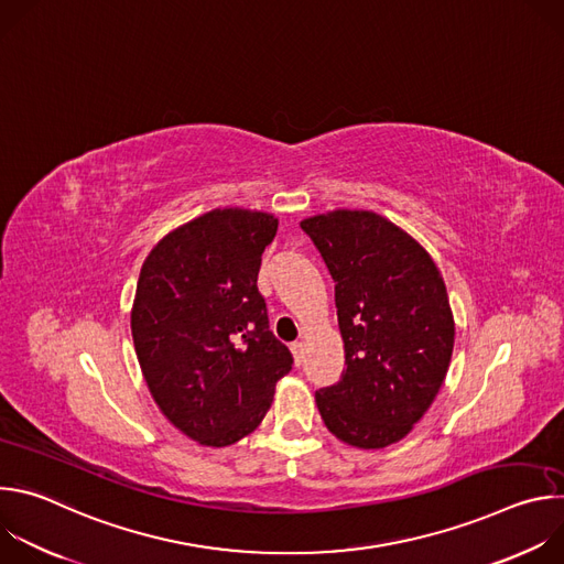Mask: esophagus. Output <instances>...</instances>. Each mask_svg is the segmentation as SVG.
I'll return each mask as SVG.
<instances>
[{
	"label": "esophagus",
	"mask_w": 564,
	"mask_h": 564,
	"mask_svg": "<svg viewBox=\"0 0 564 564\" xmlns=\"http://www.w3.org/2000/svg\"><path fill=\"white\" fill-rule=\"evenodd\" d=\"M290 350H292V355H294L296 366H301V364H303V344H301V341H294V344L290 346Z\"/></svg>",
	"instance_id": "obj_1"
}]
</instances>
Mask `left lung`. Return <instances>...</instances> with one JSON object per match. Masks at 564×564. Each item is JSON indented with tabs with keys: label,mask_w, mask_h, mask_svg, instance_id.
<instances>
[{
	"label": "left lung",
	"mask_w": 564,
	"mask_h": 564,
	"mask_svg": "<svg viewBox=\"0 0 564 564\" xmlns=\"http://www.w3.org/2000/svg\"><path fill=\"white\" fill-rule=\"evenodd\" d=\"M335 281L346 368L314 399L328 431L357 448L406 437L437 397L455 341L444 279L426 250L372 212L305 218Z\"/></svg>",
	"instance_id": "obj_1"
}]
</instances>
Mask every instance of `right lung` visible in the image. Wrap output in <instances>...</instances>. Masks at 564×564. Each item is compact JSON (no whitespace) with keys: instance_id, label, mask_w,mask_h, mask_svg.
Listing matches in <instances>:
<instances>
[{"instance_id":"right-lung-1","label":"right lung","mask_w":564,"mask_h":564,"mask_svg":"<svg viewBox=\"0 0 564 564\" xmlns=\"http://www.w3.org/2000/svg\"><path fill=\"white\" fill-rule=\"evenodd\" d=\"M276 218L214 209L147 257L131 310L135 355L163 415L205 446H229L265 417L292 355L270 330L257 281Z\"/></svg>"}]
</instances>
